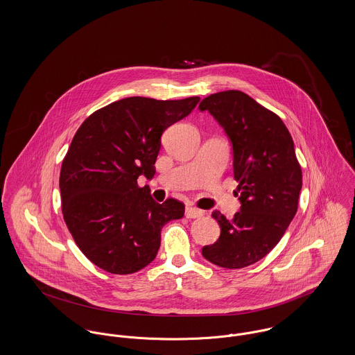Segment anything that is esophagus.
I'll list each match as a JSON object with an SVG mask.
<instances>
[{
    "label": "esophagus",
    "mask_w": 355,
    "mask_h": 355,
    "mask_svg": "<svg viewBox=\"0 0 355 355\" xmlns=\"http://www.w3.org/2000/svg\"><path fill=\"white\" fill-rule=\"evenodd\" d=\"M202 214H204V210H201V209L193 208V207H188L185 209V216L188 218H198Z\"/></svg>",
    "instance_id": "obj_1"
}]
</instances>
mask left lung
I'll return each mask as SVG.
<instances>
[{"instance_id":"8db88e82","label":"left lung","mask_w":355,"mask_h":355,"mask_svg":"<svg viewBox=\"0 0 355 355\" xmlns=\"http://www.w3.org/2000/svg\"><path fill=\"white\" fill-rule=\"evenodd\" d=\"M221 125L232 144L240 211L230 221L211 213L221 234L202 256L223 268H244L280 241L297 210L302 168L283 121L241 91L209 95L200 105Z\"/></svg>"}]
</instances>
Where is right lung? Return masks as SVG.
I'll return each instance as SVG.
<instances>
[{"label":"right lung","mask_w":355,"mask_h":355,"mask_svg":"<svg viewBox=\"0 0 355 355\" xmlns=\"http://www.w3.org/2000/svg\"><path fill=\"white\" fill-rule=\"evenodd\" d=\"M198 102L125 98L76 131L60 170L62 210L76 245L99 268L116 275L145 268L158 253L162 227L182 218V202H155L138 177H154L162 132Z\"/></svg>","instance_id":"right-lung-1"}]
</instances>
